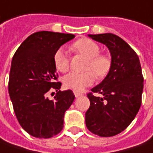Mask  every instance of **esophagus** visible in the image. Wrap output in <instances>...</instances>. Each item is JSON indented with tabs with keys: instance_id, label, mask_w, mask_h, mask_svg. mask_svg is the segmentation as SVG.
I'll list each match as a JSON object with an SVG mask.
<instances>
[{
	"instance_id": "esophagus-1",
	"label": "esophagus",
	"mask_w": 153,
	"mask_h": 153,
	"mask_svg": "<svg viewBox=\"0 0 153 153\" xmlns=\"http://www.w3.org/2000/svg\"><path fill=\"white\" fill-rule=\"evenodd\" d=\"M74 95H75V97H76V98L79 97V96H81V95H83L82 93H79V92H78V91H74Z\"/></svg>"
}]
</instances>
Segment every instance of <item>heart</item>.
Masks as SVG:
<instances>
[{
    "instance_id": "1",
    "label": "heart",
    "mask_w": 153,
    "mask_h": 153,
    "mask_svg": "<svg viewBox=\"0 0 153 153\" xmlns=\"http://www.w3.org/2000/svg\"><path fill=\"white\" fill-rule=\"evenodd\" d=\"M73 49L86 58L84 69L81 73L72 72L63 77V85L74 91H82L94 83L95 75L99 79L106 76L111 68V59L109 56L100 53V47L89 38H81L73 44ZM55 68L65 73L70 67L69 59L63 48L56 51L53 56Z\"/></svg>"
}]
</instances>
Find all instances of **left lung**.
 Instances as JSON below:
<instances>
[{
    "instance_id": "obj_1",
    "label": "left lung",
    "mask_w": 153,
    "mask_h": 153,
    "mask_svg": "<svg viewBox=\"0 0 153 153\" xmlns=\"http://www.w3.org/2000/svg\"><path fill=\"white\" fill-rule=\"evenodd\" d=\"M105 44L111 56V68L104 80L87 94L90 105L85 113L88 130L100 137H113L131 123L142 104L143 76L136 52L112 33L88 35ZM99 93L101 97H94Z\"/></svg>"
}]
</instances>
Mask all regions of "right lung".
Wrapping results in <instances>:
<instances>
[{
  "instance_id": "add662e5",
  "label": "right lung",
  "mask_w": 153,
  "mask_h": 153,
  "mask_svg": "<svg viewBox=\"0 0 153 153\" xmlns=\"http://www.w3.org/2000/svg\"><path fill=\"white\" fill-rule=\"evenodd\" d=\"M73 34L37 32L30 35L12 58L8 92L21 126L31 136L50 138L63 127L64 113L75 98L72 90H59L53 56ZM51 88L57 94L53 101L46 97Z\"/></svg>"
}]
</instances>
